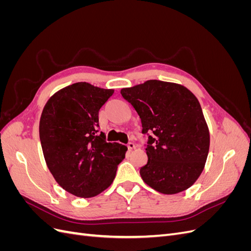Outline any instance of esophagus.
<instances>
[{"label":"esophagus","mask_w":251,"mask_h":251,"mask_svg":"<svg viewBox=\"0 0 251 251\" xmlns=\"http://www.w3.org/2000/svg\"><path fill=\"white\" fill-rule=\"evenodd\" d=\"M136 147H135V143L134 142H128L127 143V149L128 150H134Z\"/></svg>","instance_id":"esophagus-1"}]
</instances>
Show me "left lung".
<instances>
[{
	"label": "left lung",
	"instance_id": "1",
	"mask_svg": "<svg viewBox=\"0 0 251 251\" xmlns=\"http://www.w3.org/2000/svg\"><path fill=\"white\" fill-rule=\"evenodd\" d=\"M120 93L139 115L142 134L149 135L142 180L165 195L191 187L209 151L208 126L197 97L178 83L156 79L124 88Z\"/></svg>",
	"mask_w": 251,
	"mask_h": 251
}]
</instances>
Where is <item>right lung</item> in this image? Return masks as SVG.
Segmentation results:
<instances>
[{
    "instance_id": "obj_1",
    "label": "right lung",
    "mask_w": 251,
    "mask_h": 251,
    "mask_svg": "<svg viewBox=\"0 0 251 251\" xmlns=\"http://www.w3.org/2000/svg\"><path fill=\"white\" fill-rule=\"evenodd\" d=\"M114 90L76 82L53 94L40 120L45 160L65 191L91 198L107 189L127 148L98 133V112Z\"/></svg>"
}]
</instances>
